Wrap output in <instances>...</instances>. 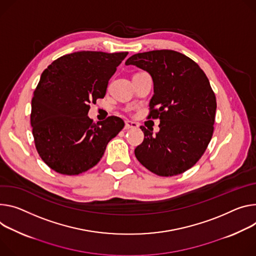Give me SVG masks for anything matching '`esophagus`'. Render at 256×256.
Listing matches in <instances>:
<instances>
[{"mask_svg": "<svg viewBox=\"0 0 256 256\" xmlns=\"http://www.w3.org/2000/svg\"><path fill=\"white\" fill-rule=\"evenodd\" d=\"M138 128V124L134 122H126V130H130V128Z\"/></svg>", "mask_w": 256, "mask_h": 256, "instance_id": "34e87169", "label": "esophagus"}]
</instances>
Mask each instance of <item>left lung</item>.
I'll list each match as a JSON object with an SVG mask.
<instances>
[{"label": "left lung", "mask_w": 256, "mask_h": 256, "mask_svg": "<svg viewBox=\"0 0 256 256\" xmlns=\"http://www.w3.org/2000/svg\"><path fill=\"white\" fill-rule=\"evenodd\" d=\"M126 64L152 76L147 118L160 120L156 134L141 126L144 141L134 149L136 159L160 176L184 172L204 154L214 134L216 99L206 74L191 58L172 50L138 53Z\"/></svg>", "instance_id": "obj_1"}]
</instances>
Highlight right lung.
<instances>
[{
	"label": "right lung",
	"instance_id": "right-lung-1",
	"mask_svg": "<svg viewBox=\"0 0 256 256\" xmlns=\"http://www.w3.org/2000/svg\"><path fill=\"white\" fill-rule=\"evenodd\" d=\"M128 54L74 52L56 59L42 74L30 124L40 157L56 172L76 176L95 166L124 128L118 116L95 124L88 112L90 103L104 98L109 80Z\"/></svg>",
	"mask_w": 256,
	"mask_h": 256
}]
</instances>
